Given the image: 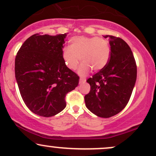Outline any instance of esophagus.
Here are the masks:
<instances>
[{"mask_svg":"<svg viewBox=\"0 0 156 156\" xmlns=\"http://www.w3.org/2000/svg\"><path fill=\"white\" fill-rule=\"evenodd\" d=\"M85 82H86V79H84V78H80V80H79V83L80 84L84 83Z\"/></svg>","mask_w":156,"mask_h":156,"instance_id":"34e87169","label":"esophagus"}]
</instances>
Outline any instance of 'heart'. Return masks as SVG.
Returning <instances> with one entry per match:
<instances>
[{"mask_svg":"<svg viewBox=\"0 0 156 156\" xmlns=\"http://www.w3.org/2000/svg\"><path fill=\"white\" fill-rule=\"evenodd\" d=\"M70 46L62 50V58L64 64L69 69L75 70L79 64L80 59L83 63L78 73L85 76L90 71H98L108 64L111 54L109 42L97 37H73L69 39Z\"/></svg>","mask_w":156,"mask_h":156,"instance_id":"1","label":"heart"}]
</instances>
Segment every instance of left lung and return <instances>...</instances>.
<instances>
[{
	"instance_id": "8db88e82",
	"label": "left lung",
	"mask_w": 156,
	"mask_h": 156,
	"mask_svg": "<svg viewBox=\"0 0 156 156\" xmlns=\"http://www.w3.org/2000/svg\"><path fill=\"white\" fill-rule=\"evenodd\" d=\"M110 39L111 54L104 68L87 79L90 92L84 97L86 106L100 117L116 115L126 106L136 80L137 67L130 48L119 37Z\"/></svg>"
}]
</instances>
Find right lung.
<instances>
[{
	"mask_svg": "<svg viewBox=\"0 0 156 156\" xmlns=\"http://www.w3.org/2000/svg\"><path fill=\"white\" fill-rule=\"evenodd\" d=\"M67 34H35L22 44L15 58V78L25 104L32 112L50 117L66 107L65 97L78 85L79 76L62 58Z\"/></svg>",
	"mask_w": 156,
	"mask_h": 156,
	"instance_id": "add662e5",
	"label": "right lung"
}]
</instances>
